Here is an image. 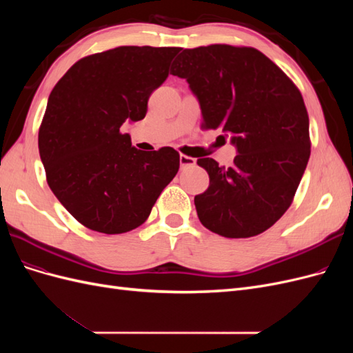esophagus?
Returning <instances> with one entry per match:
<instances>
[{
  "instance_id": "obj_1",
  "label": "esophagus",
  "mask_w": 353,
  "mask_h": 353,
  "mask_svg": "<svg viewBox=\"0 0 353 353\" xmlns=\"http://www.w3.org/2000/svg\"><path fill=\"white\" fill-rule=\"evenodd\" d=\"M179 165H181V168H190V166H194L196 165V159H193V157H188V156H185V154H181L179 156Z\"/></svg>"
}]
</instances>
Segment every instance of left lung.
Masks as SVG:
<instances>
[{
    "instance_id": "obj_1",
    "label": "left lung",
    "mask_w": 353,
    "mask_h": 353,
    "mask_svg": "<svg viewBox=\"0 0 353 353\" xmlns=\"http://www.w3.org/2000/svg\"><path fill=\"white\" fill-rule=\"evenodd\" d=\"M178 57L170 73L197 97L201 126L221 128L239 153L231 168L197 160L209 174V188L194 197L199 219L227 239L258 236L290 208L311 154L302 94L256 48L213 44Z\"/></svg>"
}]
</instances>
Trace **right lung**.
Here are the masks:
<instances>
[{"instance_id": "1", "label": "right lung", "mask_w": 353, "mask_h": 353, "mask_svg": "<svg viewBox=\"0 0 353 353\" xmlns=\"http://www.w3.org/2000/svg\"><path fill=\"white\" fill-rule=\"evenodd\" d=\"M175 47H117L83 57L52 88L38 147L47 183L87 228L122 234L140 227L179 169L172 147L145 153L121 126L144 119Z\"/></svg>"}]
</instances>
